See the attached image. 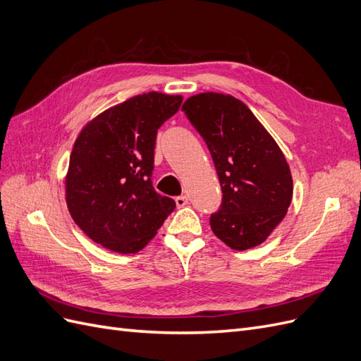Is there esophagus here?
Returning a JSON list of instances; mask_svg holds the SVG:
<instances>
[{"label": "esophagus", "mask_w": 361, "mask_h": 361, "mask_svg": "<svg viewBox=\"0 0 361 361\" xmlns=\"http://www.w3.org/2000/svg\"><path fill=\"white\" fill-rule=\"evenodd\" d=\"M174 202H176V206L178 207H183L188 204V195H179V197L174 199Z\"/></svg>", "instance_id": "34e87169"}]
</instances>
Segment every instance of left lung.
<instances>
[{
    "instance_id": "8db88e82",
    "label": "left lung",
    "mask_w": 361,
    "mask_h": 361,
    "mask_svg": "<svg viewBox=\"0 0 361 361\" xmlns=\"http://www.w3.org/2000/svg\"><path fill=\"white\" fill-rule=\"evenodd\" d=\"M182 111L209 147L221 183L223 203L211 215L212 232L238 251L265 243L288 214L293 192L289 164L276 140L231 94H194Z\"/></svg>"
}]
</instances>
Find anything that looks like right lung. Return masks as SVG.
<instances>
[{"label":"right lung","instance_id":"right-lung-1","mask_svg":"<svg viewBox=\"0 0 361 361\" xmlns=\"http://www.w3.org/2000/svg\"><path fill=\"white\" fill-rule=\"evenodd\" d=\"M183 97L149 92L106 108L76 137L64 179L73 221L96 244L130 255L145 248L176 203L152 185L159 126Z\"/></svg>","mask_w":361,"mask_h":361}]
</instances>
